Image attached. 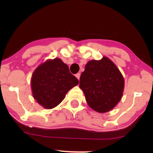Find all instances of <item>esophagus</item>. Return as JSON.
I'll use <instances>...</instances> for the list:
<instances>
[{"instance_id": "34e87169", "label": "esophagus", "mask_w": 153, "mask_h": 153, "mask_svg": "<svg viewBox=\"0 0 153 153\" xmlns=\"http://www.w3.org/2000/svg\"><path fill=\"white\" fill-rule=\"evenodd\" d=\"M75 76H76V78L78 79V80H80V73H77L76 75H75Z\"/></svg>"}]
</instances>
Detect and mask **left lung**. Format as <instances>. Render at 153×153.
<instances>
[{
  "label": "left lung",
  "instance_id": "1",
  "mask_svg": "<svg viewBox=\"0 0 153 153\" xmlns=\"http://www.w3.org/2000/svg\"><path fill=\"white\" fill-rule=\"evenodd\" d=\"M80 88L88 106L99 113L113 109L123 94L124 80L116 65L108 57L88 62L80 75Z\"/></svg>",
  "mask_w": 153,
  "mask_h": 153
}]
</instances>
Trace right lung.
Segmentation results:
<instances>
[{"instance_id":"add662e5","label":"right lung","mask_w":153,"mask_h":153,"mask_svg":"<svg viewBox=\"0 0 153 153\" xmlns=\"http://www.w3.org/2000/svg\"><path fill=\"white\" fill-rule=\"evenodd\" d=\"M78 83L68 66L59 58L40 65L33 73L31 80L34 99L47 109L59 104L69 90Z\"/></svg>"}]
</instances>
